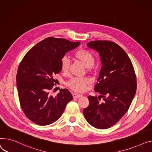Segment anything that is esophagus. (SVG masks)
I'll return each instance as SVG.
<instances>
[{
  "label": "esophagus",
  "instance_id": "34e87169",
  "mask_svg": "<svg viewBox=\"0 0 152 152\" xmlns=\"http://www.w3.org/2000/svg\"><path fill=\"white\" fill-rule=\"evenodd\" d=\"M82 96V94H79L77 93H74L73 94V97L74 98H79V97H81Z\"/></svg>",
  "mask_w": 152,
  "mask_h": 152
}]
</instances>
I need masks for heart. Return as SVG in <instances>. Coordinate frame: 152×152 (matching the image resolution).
I'll return each mask as SVG.
<instances>
[{
  "instance_id": "1",
  "label": "heart",
  "mask_w": 152,
  "mask_h": 152,
  "mask_svg": "<svg viewBox=\"0 0 152 152\" xmlns=\"http://www.w3.org/2000/svg\"><path fill=\"white\" fill-rule=\"evenodd\" d=\"M75 58L80 61L89 69L94 64V56L90 52L84 50H79L75 53ZM70 65V59L68 57L64 56L62 58L61 62V67L62 71L67 72L69 70ZM90 83V80L88 78H73L70 79L67 83V86L74 91L83 92L86 85Z\"/></svg>"
}]
</instances>
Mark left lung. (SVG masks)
<instances>
[{
    "mask_svg": "<svg viewBox=\"0 0 152 152\" xmlns=\"http://www.w3.org/2000/svg\"><path fill=\"white\" fill-rule=\"evenodd\" d=\"M88 48L96 51L102 67L94 91L97 97H88L83 109L86 120L97 129H107L117 123L129 109L136 92V77L132 62L119 45L107 40L91 41ZM103 100L100 102L101 98Z\"/></svg>",
    "mask_w": 152,
    "mask_h": 152,
    "instance_id": "left-lung-1",
    "label": "left lung"
}]
</instances>
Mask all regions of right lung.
I'll return each instance as SVG.
<instances>
[{
	"label": "right lung",
	"instance_id": "right-lung-1",
	"mask_svg": "<svg viewBox=\"0 0 152 152\" xmlns=\"http://www.w3.org/2000/svg\"><path fill=\"white\" fill-rule=\"evenodd\" d=\"M80 42L48 37L37 43L26 53L18 69L16 86L22 110L39 125L57 121L66 105L73 99L67 89L53 96L55 74L61 71V62L66 53L78 47Z\"/></svg>",
	"mask_w": 152,
	"mask_h": 152
}]
</instances>
